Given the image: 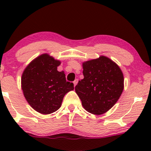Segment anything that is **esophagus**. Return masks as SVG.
Masks as SVG:
<instances>
[{
    "label": "esophagus",
    "instance_id": "esophagus-1",
    "mask_svg": "<svg viewBox=\"0 0 151 151\" xmlns=\"http://www.w3.org/2000/svg\"><path fill=\"white\" fill-rule=\"evenodd\" d=\"M78 81H79V79H76L75 80H74V81H73V83H74V86H75L76 85H77V84L78 83Z\"/></svg>",
    "mask_w": 151,
    "mask_h": 151
}]
</instances>
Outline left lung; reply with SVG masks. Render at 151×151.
Returning <instances> with one entry per match:
<instances>
[{
	"instance_id": "1",
	"label": "left lung",
	"mask_w": 151,
	"mask_h": 151,
	"mask_svg": "<svg viewBox=\"0 0 151 151\" xmlns=\"http://www.w3.org/2000/svg\"><path fill=\"white\" fill-rule=\"evenodd\" d=\"M84 79L79 81L75 91L86 111L95 115L106 113L116 103L124 90V75L111 60L101 56L84 62Z\"/></svg>"
}]
</instances>
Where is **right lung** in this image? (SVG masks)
Here are the masks:
<instances>
[{
  "instance_id": "right-lung-1",
  "label": "right lung",
  "mask_w": 151,
  "mask_h": 151,
  "mask_svg": "<svg viewBox=\"0 0 151 151\" xmlns=\"http://www.w3.org/2000/svg\"><path fill=\"white\" fill-rule=\"evenodd\" d=\"M60 63L48 54H43L32 60L22 74L24 96L39 113L56 111L61 106L65 95L74 89V84L66 81L63 71H58Z\"/></svg>"
}]
</instances>
